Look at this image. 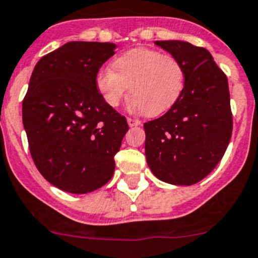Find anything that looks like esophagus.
Returning <instances> with one entry per match:
<instances>
[{
	"mask_svg": "<svg viewBox=\"0 0 258 258\" xmlns=\"http://www.w3.org/2000/svg\"><path fill=\"white\" fill-rule=\"evenodd\" d=\"M127 123H128L130 127H135V126H140L141 122L139 119H135V118H127Z\"/></svg>",
	"mask_w": 258,
	"mask_h": 258,
	"instance_id": "34e87169",
	"label": "esophagus"
}]
</instances>
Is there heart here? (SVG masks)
Returning a JSON list of instances; mask_svg holds the SVG:
<instances>
[{
	"label": "heart",
	"mask_w": 258,
	"mask_h": 258,
	"mask_svg": "<svg viewBox=\"0 0 258 258\" xmlns=\"http://www.w3.org/2000/svg\"><path fill=\"white\" fill-rule=\"evenodd\" d=\"M101 99L109 106H118L127 91L131 112L154 117L172 108L186 83L182 62L150 48H134L117 57L114 68H100L95 78Z\"/></svg>",
	"instance_id": "1"
}]
</instances>
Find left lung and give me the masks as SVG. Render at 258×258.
<instances>
[{
	"label": "left lung",
	"mask_w": 258,
	"mask_h": 258,
	"mask_svg": "<svg viewBox=\"0 0 258 258\" xmlns=\"http://www.w3.org/2000/svg\"><path fill=\"white\" fill-rule=\"evenodd\" d=\"M154 43L182 62L186 83L166 114L144 123L146 162L164 182L197 184L212 172L230 143L227 78L206 48L184 41Z\"/></svg>",
	"instance_id": "left-lung-1"
}]
</instances>
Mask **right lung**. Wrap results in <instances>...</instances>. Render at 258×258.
Masks as SVG:
<instances>
[{
    "instance_id": "obj_1",
    "label": "right lung",
    "mask_w": 258,
    "mask_h": 258,
    "mask_svg": "<svg viewBox=\"0 0 258 258\" xmlns=\"http://www.w3.org/2000/svg\"><path fill=\"white\" fill-rule=\"evenodd\" d=\"M117 45L73 41L39 59L23 100V124L41 175L54 186L86 194L114 173L128 124L96 89L97 71Z\"/></svg>"
}]
</instances>
